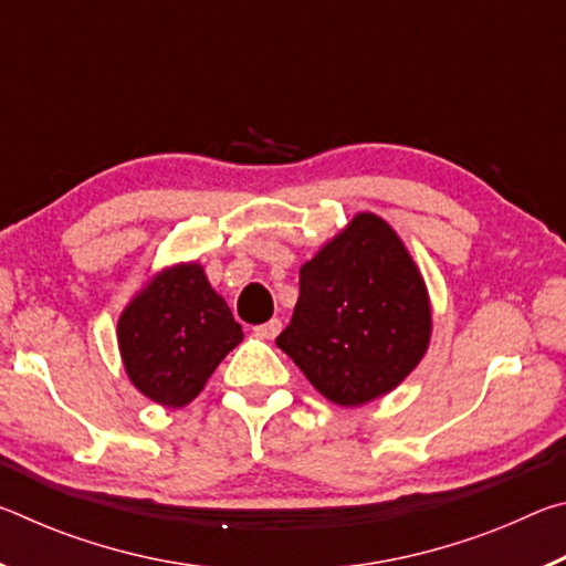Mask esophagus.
Here are the masks:
<instances>
[{"label": "esophagus", "instance_id": "1", "mask_svg": "<svg viewBox=\"0 0 566 566\" xmlns=\"http://www.w3.org/2000/svg\"><path fill=\"white\" fill-rule=\"evenodd\" d=\"M280 332H282L280 319H270V322L256 324V327H254V334H256V337H262V339H274Z\"/></svg>", "mask_w": 566, "mask_h": 566}]
</instances>
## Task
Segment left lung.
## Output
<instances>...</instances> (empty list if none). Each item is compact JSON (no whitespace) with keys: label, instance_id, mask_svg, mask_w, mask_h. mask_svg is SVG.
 I'll list each match as a JSON object with an SVG mask.
<instances>
[{"label":"left lung","instance_id":"obj_1","mask_svg":"<svg viewBox=\"0 0 566 566\" xmlns=\"http://www.w3.org/2000/svg\"><path fill=\"white\" fill-rule=\"evenodd\" d=\"M427 286L385 219L357 214L300 270V300L276 337L314 389L359 407L395 389L424 357Z\"/></svg>","mask_w":566,"mask_h":566}]
</instances>
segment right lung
Wrapping results in <instances>:
<instances>
[{"label": "right lung", "instance_id": "add662e5", "mask_svg": "<svg viewBox=\"0 0 566 566\" xmlns=\"http://www.w3.org/2000/svg\"><path fill=\"white\" fill-rule=\"evenodd\" d=\"M117 334L132 385L165 407L195 399L244 337L199 264L161 272L124 310Z\"/></svg>", "mask_w": 566, "mask_h": 566}]
</instances>
